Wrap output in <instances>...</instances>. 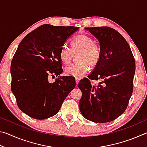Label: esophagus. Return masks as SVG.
Masks as SVG:
<instances>
[{"label":"esophagus","instance_id":"34e87169","mask_svg":"<svg viewBox=\"0 0 147 147\" xmlns=\"http://www.w3.org/2000/svg\"><path fill=\"white\" fill-rule=\"evenodd\" d=\"M75 80H76V86H78V84L79 82H80V78H75Z\"/></svg>","mask_w":147,"mask_h":147}]
</instances>
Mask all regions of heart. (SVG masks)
Segmentation results:
<instances>
[{
  "label": "heart",
  "mask_w": 147,
  "mask_h": 147,
  "mask_svg": "<svg viewBox=\"0 0 147 147\" xmlns=\"http://www.w3.org/2000/svg\"><path fill=\"white\" fill-rule=\"evenodd\" d=\"M78 53L76 63L67 67L65 74L67 76L80 78L89 69L95 67L100 60L101 47L94 42L93 39L85 34L77 35L72 39L71 47L64 45L59 51V58L64 64H69L72 60L73 53Z\"/></svg>",
  "instance_id": "b5f03b06"
}]
</instances>
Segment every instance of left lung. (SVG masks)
<instances>
[{
  "mask_svg": "<svg viewBox=\"0 0 147 147\" xmlns=\"http://www.w3.org/2000/svg\"><path fill=\"white\" fill-rule=\"evenodd\" d=\"M86 30L98 39L102 56L95 69L78 84L82 92L79 107L82 115L98 123L112 121L127 108L132 94L135 59L127 41L108 26ZM90 79L101 80L93 85Z\"/></svg>",
  "mask_w": 147,
  "mask_h": 147,
  "instance_id": "8db88e82",
  "label": "left lung"
}]
</instances>
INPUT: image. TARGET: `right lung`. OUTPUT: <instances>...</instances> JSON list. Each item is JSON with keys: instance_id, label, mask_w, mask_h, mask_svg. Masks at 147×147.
Listing matches in <instances>:
<instances>
[{"instance_id": "right-lung-1", "label": "right lung", "mask_w": 147, "mask_h": 147, "mask_svg": "<svg viewBox=\"0 0 147 147\" xmlns=\"http://www.w3.org/2000/svg\"><path fill=\"white\" fill-rule=\"evenodd\" d=\"M78 27L43 24L24 37L11 63V89L19 109L39 120L53 117L75 88L73 78L60 77L49 83L48 76L63 72L59 51Z\"/></svg>"}]
</instances>
